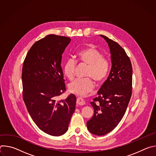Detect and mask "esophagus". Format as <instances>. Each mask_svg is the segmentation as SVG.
<instances>
[{
  "label": "esophagus",
  "instance_id": "esophagus-1",
  "mask_svg": "<svg viewBox=\"0 0 156 156\" xmlns=\"http://www.w3.org/2000/svg\"><path fill=\"white\" fill-rule=\"evenodd\" d=\"M76 104L80 105H83L85 104V101L81 98H78L76 99Z\"/></svg>",
  "mask_w": 156,
  "mask_h": 156
}]
</instances>
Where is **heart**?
I'll return each instance as SVG.
<instances>
[{
  "label": "heart",
  "mask_w": 156,
  "mask_h": 156,
  "mask_svg": "<svg viewBox=\"0 0 156 156\" xmlns=\"http://www.w3.org/2000/svg\"><path fill=\"white\" fill-rule=\"evenodd\" d=\"M77 61L88 65L86 76L93 77L97 81H103L108 75V60L102 57L101 52L94 48H87L81 51L77 55ZM76 65V60L70 58L63 65V73L69 80H72L74 77ZM91 77L75 80L69 85L70 91L80 96H84L92 91L94 83Z\"/></svg>",
  "instance_id": "1"
}]
</instances>
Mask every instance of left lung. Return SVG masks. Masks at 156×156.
<instances>
[{"instance_id": "8db88e82", "label": "left lung", "mask_w": 156, "mask_h": 156, "mask_svg": "<svg viewBox=\"0 0 156 156\" xmlns=\"http://www.w3.org/2000/svg\"><path fill=\"white\" fill-rule=\"evenodd\" d=\"M107 42L112 67L108 77L90 104L94 115L86 122L92 134L102 136L112 131L122 119L132 93L131 61L125 50L114 41L101 35Z\"/></svg>"}]
</instances>
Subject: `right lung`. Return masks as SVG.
I'll return each mask as SVG.
<instances>
[{"mask_svg": "<svg viewBox=\"0 0 156 156\" xmlns=\"http://www.w3.org/2000/svg\"><path fill=\"white\" fill-rule=\"evenodd\" d=\"M70 41L54 34L39 40L28 51L22 69L23 98L28 112L40 129L54 136L67 131L75 110L73 94L57 101L65 91L62 55Z\"/></svg>", "mask_w": 156, "mask_h": 156, "instance_id": "1", "label": "right lung"}]
</instances>
